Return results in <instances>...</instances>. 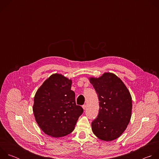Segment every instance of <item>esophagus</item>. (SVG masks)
<instances>
[{
  "instance_id": "obj_1",
  "label": "esophagus",
  "mask_w": 159,
  "mask_h": 159,
  "mask_svg": "<svg viewBox=\"0 0 159 159\" xmlns=\"http://www.w3.org/2000/svg\"><path fill=\"white\" fill-rule=\"evenodd\" d=\"M82 108H83L84 110H85V109H86V108H87V105H86V104L83 105V106H82Z\"/></svg>"
}]
</instances>
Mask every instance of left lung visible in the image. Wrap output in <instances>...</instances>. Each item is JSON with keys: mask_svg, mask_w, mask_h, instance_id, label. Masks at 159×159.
Wrapping results in <instances>:
<instances>
[{"mask_svg": "<svg viewBox=\"0 0 159 159\" xmlns=\"http://www.w3.org/2000/svg\"><path fill=\"white\" fill-rule=\"evenodd\" d=\"M98 96L99 111L92 122L96 137L106 142L116 140L125 131L131 116L132 98L123 82L115 74L105 72L89 77Z\"/></svg>", "mask_w": 159, "mask_h": 159, "instance_id": "1", "label": "left lung"}]
</instances>
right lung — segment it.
I'll use <instances>...</instances> for the list:
<instances>
[{"label": "right lung", "instance_id": "add662e5", "mask_svg": "<svg viewBox=\"0 0 159 159\" xmlns=\"http://www.w3.org/2000/svg\"><path fill=\"white\" fill-rule=\"evenodd\" d=\"M72 80L54 74L45 80L34 98L33 114L39 128L52 137L72 133L84 111L76 105Z\"/></svg>", "mask_w": 159, "mask_h": 159}]
</instances>
